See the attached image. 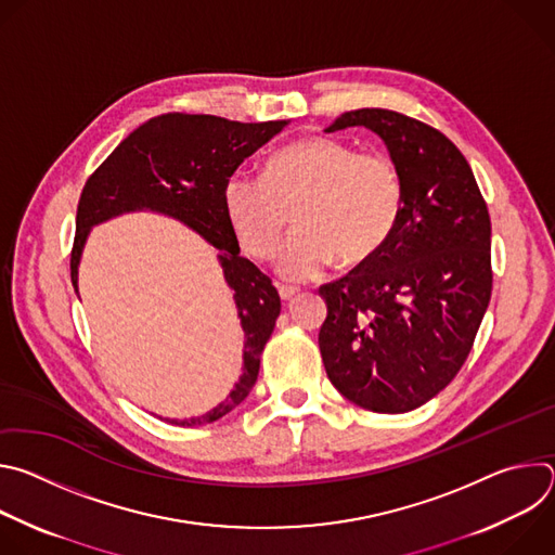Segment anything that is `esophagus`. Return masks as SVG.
<instances>
[{"label": "esophagus", "mask_w": 555, "mask_h": 555, "mask_svg": "<svg viewBox=\"0 0 555 555\" xmlns=\"http://www.w3.org/2000/svg\"><path fill=\"white\" fill-rule=\"evenodd\" d=\"M276 289H279V296H281L283 300H289L292 296L298 294V287H294V285H276Z\"/></svg>", "instance_id": "34e87169"}]
</instances>
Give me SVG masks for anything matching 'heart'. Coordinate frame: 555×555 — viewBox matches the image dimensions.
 <instances>
[{
    "label": "heart",
    "instance_id": "heart-1",
    "mask_svg": "<svg viewBox=\"0 0 555 555\" xmlns=\"http://www.w3.org/2000/svg\"><path fill=\"white\" fill-rule=\"evenodd\" d=\"M404 204L398 163L386 151L309 133L274 151L261 178L232 173L221 191L225 221L242 250L268 261L287 223L279 270L289 279L373 259L390 240Z\"/></svg>",
    "mask_w": 555,
    "mask_h": 555
}]
</instances>
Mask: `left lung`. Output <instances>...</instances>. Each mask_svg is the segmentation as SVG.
<instances>
[{
  "mask_svg": "<svg viewBox=\"0 0 555 555\" xmlns=\"http://www.w3.org/2000/svg\"><path fill=\"white\" fill-rule=\"evenodd\" d=\"M388 146L404 204L386 246L323 285L319 334L332 384L373 413H409L467 360L492 296V223L463 153L439 129L390 109L340 114Z\"/></svg>",
  "mask_w": 555,
  "mask_h": 555,
  "instance_id": "1",
  "label": "left lung"
}]
</instances>
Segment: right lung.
<instances>
[{
  "label": "right lung",
  "instance_id": "1",
  "mask_svg": "<svg viewBox=\"0 0 555 555\" xmlns=\"http://www.w3.org/2000/svg\"><path fill=\"white\" fill-rule=\"evenodd\" d=\"M287 120L240 122L206 114H163L129 133L107 160L88 178L76 208V234L69 255L72 285L86 236L94 223L114 215L149 208L171 215L221 250L219 261L234 289L236 311L246 334L244 375L210 413L173 422L178 426L210 424L240 406L259 375L261 351L281 313V298L272 281L248 259L240 257V242L225 221L221 191L225 180L248 155L274 138Z\"/></svg>",
  "mask_w": 555,
  "mask_h": 555
}]
</instances>
